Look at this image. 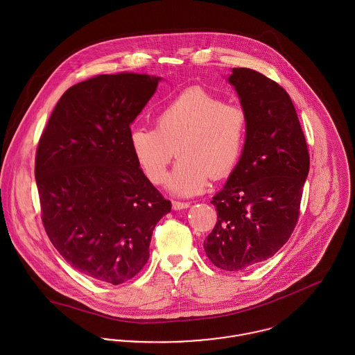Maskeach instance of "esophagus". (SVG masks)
<instances>
[{
	"mask_svg": "<svg viewBox=\"0 0 355 355\" xmlns=\"http://www.w3.org/2000/svg\"><path fill=\"white\" fill-rule=\"evenodd\" d=\"M172 207L175 210H180V209H187L190 207V202H182V201H172Z\"/></svg>",
	"mask_w": 355,
	"mask_h": 355,
	"instance_id": "esophagus-1",
	"label": "esophagus"
}]
</instances>
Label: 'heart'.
Returning a JSON list of instances; mask_svg holds the SVG:
<instances>
[{
  "label": "heart",
  "instance_id": "heart-1",
  "mask_svg": "<svg viewBox=\"0 0 355 355\" xmlns=\"http://www.w3.org/2000/svg\"><path fill=\"white\" fill-rule=\"evenodd\" d=\"M246 112L194 87L165 105L155 116V130L137 128L131 148L154 184H162L175 150L180 158L168 187L178 196L202 193L209 179H223L238 162L246 139Z\"/></svg>",
  "mask_w": 355,
  "mask_h": 355
}]
</instances>
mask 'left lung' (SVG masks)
Masks as SVG:
<instances>
[{"label": "left lung", "mask_w": 355, "mask_h": 355, "mask_svg": "<svg viewBox=\"0 0 355 355\" xmlns=\"http://www.w3.org/2000/svg\"><path fill=\"white\" fill-rule=\"evenodd\" d=\"M248 116L243 152L211 202L217 223L203 242L220 269L242 270L277 253L298 217L310 158L304 131L287 92L250 68H234Z\"/></svg>", "instance_id": "8db88e82"}]
</instances>
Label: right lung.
I'll return each mask as SVG.
<instances>
[{"label": "right lung", "mask_w": 355, "mask_h": 355, "mask_svg": "<svg viewBox=\"0 0 355 355\" xmlns=\"http://www.w3.org/2000/svg\"><path fill=\"white\" fill-rule=\"evenodd\" d=\"M159 79L123 72L69 87L38 144L35 179L45 231L72 268L107 284L139 273L155 224L171 211L131 148L130 125Z\"/></svg>", "instance_id": "1"}]
</instances>
